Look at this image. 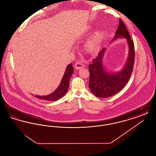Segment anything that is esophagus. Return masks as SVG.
<instances>
[{
    "label": "esophagus",
    "mask_w": 156,
    "mask_h": 156,
    "mask_svg": "<svg viewBox=\"0 0 156 156\" xmlns=\"http://www.w3.org/2000/svg\"><path fill=\"white\" fill-rule=\"evenodd\" d=\"M84 67H85L84 65L82 63H81V62H77L75 64V68L76 69H81V68H83Z\"/></svg>",
    "instance_id": "obj_1"
}]
</instances>
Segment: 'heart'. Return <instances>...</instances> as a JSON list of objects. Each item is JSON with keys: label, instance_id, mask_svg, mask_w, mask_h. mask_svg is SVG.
Here are the masks:
<instances>
[{"label": "heart", "instance_id": "obj_1", "mask_svg": "<svg viewBox=\"0 0 156 156\" xmlns=\"http://www.w3.org/2000/svg\"><path fill=\"white\" fill-rule=\"evenodd\" d=\"M103 29H99L94 31L87 39L83 48L85 51L88 54H95L100 50L104 38Z\"/></svg>", "mask_w": 156, "mask_h": 156}]
</instances>
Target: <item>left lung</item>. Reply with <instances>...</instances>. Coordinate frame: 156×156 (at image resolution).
Listing matches in <instances>:
<instances>
[{
  "instance_id": "left-lung-1",
  "label": "left lung",
  "mask_w": 156,
  "mask_h": 156,
  "mask_svg": "<svg viewBox=\"0 0 156 156\" xmlns=\"http://www.w3.org/2000/svg\"><path fill=\"white\" fill-rule=\"evenodd\" d=\"M120 38L126 39L129 48L127 61L120 71L109 73L104 66V57L106 48H103L89 65V87L92 94L97 97L105 98L118 94L125 87L132 73L134 61L133 41L130 37L126 26L120 19L112 42Z\"/></svg>"
}]
</instances>
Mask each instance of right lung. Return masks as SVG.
Returning <instances> with one entry per match:
<instances>
[{
    "label": "right lung",
    "instance_id": "1",
    "mask_svg": "<svg viewBox=\"0 0 156 156\" xmlns=\"http://www.w3.org/2000/svg\"><path fill=\"white\" fill-rule=\"evenodd\" d=\"M74 73V68L73 67V64L71 63L70 64L68 65L64 74L62 76V80L59 83L58 87L52 93L44 96L40 95H36L35 97H37L39 99H43L44 101H55L64 97L66 93L69 88V80L72 74Z\"/></svg>",
    "mask_w": 156,
    "mask_h": 156
}]
</instances>
